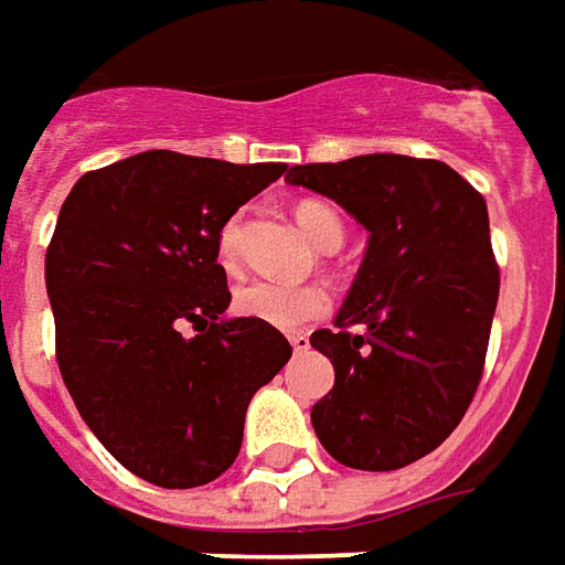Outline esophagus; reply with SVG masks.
<instances>
[{"label": "esophagus", "instance_id": "1", "mask_svg": "<svg viewBox=\"0 0 565 565\" xmlns=\"http://www.w3.org/2000/svg\"><path fill=\"white\" fill-rule=\"evenodd\" d=\"M289 341H291V348H295V353H305V350L310 348V338H307L305 332L289 334Z\"/></svg>", "mask_w": 565, "mask_h": 565}]
</instances>
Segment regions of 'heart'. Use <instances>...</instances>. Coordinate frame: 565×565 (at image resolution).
Wrapping results in <instances>:
<instances>
[{
  "instance_id": "1",
  "label": "heart",
  "mask_w": 565,
  "mask_h": 565,
  "mask_svg": "<svg viewBox=\"0 0 565 565\" xmlns=\"http://www.w3.org/2000/svg\"><path fill=\"white\" fill-rule=\"evenodd\" d=\"M295 221L305 231L310 243L322 252H334L344 243V221L326 202L305 200L295 205ZM239 248H243V224L239 217H231L221 233H217V258L224 270L239 267ZM233 310L248 320H260L274 329H301L307 322L320 320L329 310L326 291L317 286H282V282H267V279H252L236 289L233 295Z\"/></svg>"
}]
</instances>
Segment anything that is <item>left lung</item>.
Segmentation results:
<instances>
[{
	"label": "left lung",
	"instance_id": "obj_1",
	"mask_svg": "<svg viewBox=\"0 0 565 565\" xmlns=\"http://www.w3.org/2000/svg\"><path fill=\"white\" fill-rule=\"evenodd\" d=\"M286 181L369 231L334 329L310 334L334 365L313 430L348 468H406L452 434L483 379L498 305L486 200L446 162L399 153L291 166Z\"/></svg>",
	"mask_w": 565,
	"mask_h": 565
}]
</instances>
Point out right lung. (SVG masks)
Listing matches in <instances>:
<instances>
[{
	"label": "right lung",
	"instance_id": "add662e5",
	"mask_svg": "<svg viewBox=\"0 0 565 565\" xmlns=\"http://www.w3.org/2000/svg\"><path fill=\"white\" fill-rule=\"evenodd\" d=\"M282 171L147 150L85 171L61 205L45 252L61 379L104 449L147 483L221 477L255 391L289 363L279 329L221 320L231 289L217 264L221 227Z\"/></svg>",
	"mask_w": 565,
	"mask_h": 565
}]
</instances>
